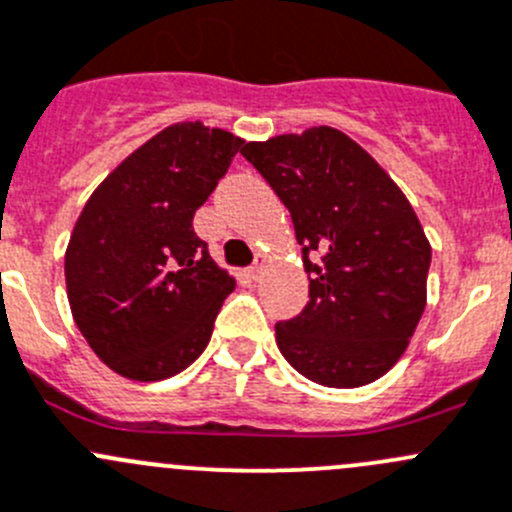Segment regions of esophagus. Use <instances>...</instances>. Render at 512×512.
Masks as SVG:
<instances>
[{
  "label": "esophagus",
  "instance_id": "esophagus-1",
  "mask_svg": "<svg viewBox=\"0 0 512 512\" xmlns=\"http://www.w3.org/2000/svg\"><path fill=\"white\" fill-rule=\"evenodd\" d=\"M262 265H265V255H257L255 262L250 265V270H247V275H250L252 280H257V277H260V272H262Z\"/></svg>",
  "mask_w": 512,
  "mask_h": 512
}]
</instances>
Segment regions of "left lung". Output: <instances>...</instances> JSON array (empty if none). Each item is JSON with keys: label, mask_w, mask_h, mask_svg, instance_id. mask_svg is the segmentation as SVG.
<instances>
[{"label": "left lung", "mask_w": 512, "mask_h": 512, "mask_svg": "<svg viewBox=\"0 0 512 512\" xmlns=\"http://www.w3.org/2000/svg\"><path fill=\"white\" fill-rule=\"evenodd\" d=\"M242 157L290 210L310 300L275 325L282 357L325 388H360L403 357L428 300L430 242L408 197L347 135L245 142Z\"/></svg>", "instance_id": "obj_1"}]
</instances>
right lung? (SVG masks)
Masks as SVG:
<instances>
[{
    "instance_id": "1",
    "label": "right lung",
    "mask_w": 512,
    "mask_h": 512,
    "mask_svg": "<svg viewBox=\"0 0 512 512\" xmlns=\"http://www.w3.org/2000/svg\"><path fill=\"white\" fill-rule=\"evenodd\" d=\"M245 142L177 122L132 152L84 205L64 255L74 322L130 380L177 375L202 355L235 290L192 230L197 207Z\"/></svg>"
}]
</instances>
